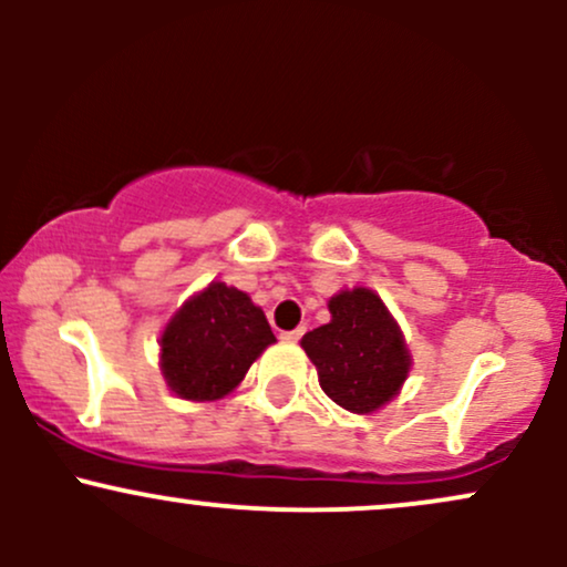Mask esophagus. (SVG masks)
Masks as SVG:
<instances>
[{"label": "esophagus", "instance_id": "1", "mask_svg": "<svg viewBox=\"0 0 567 567\" xmlns=\"http://www.w3.org/2000/svg\"><path fill=\"white\" fill-rule=\"evenodd\" d=\"M306 333V328H296V330H288V333H282V341H288V343H296V341H301V336Z\"/></svg>", "mask_w": 567, "mask_h": 567}]
</instances>
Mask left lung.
<instances>
[{"label": "left lung", "mask_w": 567, "mask_h": 567, "mask_svg": "<svg viewBox=\"0 0 567 567\" xmlns=\"http://www.w3.org/2000/svg\"><path fill=\"white\" fill-rule=\"evenodd\" d=\"M328 309L330 322L309 330L301 347L336 405L373 413L400 394L413 365L400 324L368 288L336 292Z\"/></svg>", "instance_id": "1"}]
</instances>
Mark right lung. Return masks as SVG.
<instances>
[{
    "mask_svg": "<svg viewBox=\"0 0 567 567\" xmlns=\"http://www.w3.org/2000/svg\"><path fill=\"white\" fill-rule=\"evenodd\" d=\"M261 306L226 282L192 296L162 330L159 368L181 400L213 402L239 386L261 351L275 343Z\"/></svg>",
    "mask_w": 567,
    "mask_h": 567,
    "instance_id": "add662e5",
    "label": "right lung"
}]
</instances>
